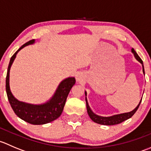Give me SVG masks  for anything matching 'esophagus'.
I'll use <instances>...</instances> for the list:
<instances>
[{
    "label": "esophagus",
    "instance_id": "esophagus-1",
    "mask_svg": "<svg viewBox=\"0 0 151 151\" xmlns=\"http://www.w3.org/2000/svg\"><path fill=\"white\" fill-rule=\"evenodd\" d=\"M76 79H77V80H81V77H80V75H77L76 76Z\"/></svg>",
    "mask_w": 151,
    "mask_h": 151
}]
</instances>
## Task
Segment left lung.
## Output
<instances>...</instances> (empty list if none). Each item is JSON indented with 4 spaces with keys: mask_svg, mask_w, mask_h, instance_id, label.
I'll use <instances>...</instances> for the list:
<instances>
[{
    "mask_svg": "<svg viewBox=\"0 0 151 151\" xmlns=\"http://www.w3.org/2000/svg\"><path fill=\"white\" fill-rule=\"evenodd\" d=\"M132 52L134 53V57L136 58L137 60H138L139 62L142 64V71L143 73L145 74V70H144V66H143V62L142 60V59L139 58V56L138 55L137 53L136 52L134 49H132ZM85 96H87V93L85 92ZM85 101H86V106H87V111H88V115L90 116L91 119L92 120L93 122L99 123V124H101V125H106V126H112V125H116V124H119V123L123 122L126 120L129 119V118H132V116L134 115V114L137 112V109L139 108V104H140L142 99L139 101V104L137 105L136 108H135L134 110H132V112H126V113H123V114H119V115H113V116H110V117H101V116H99V115H96L94 114L93 112H92V110L90 108L89 105H88V101H87V99L85 98Z\"/></svg>",
    "mask_w": 151,
    "mask_h": 151,
    "instance_id": "left-lung-1",
    "label": "left lung"
}]
</instances>
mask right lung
Returning a JSON list of instances; mask_svg holds the SVG:
<instances>
[{"label":"right lung","mask_w":151,"mask_h":151,"mask_svg":"<svg viewBox=\"0 0 151 151\" xmlns=\"http://www.w3.org/2000/svg\"><path fill=\"white\" fill-rule=\"evenodd\" d=\"M34 42V39H32L24 44L11 58L8 70H7L6 78V91L11 106L14 113L19 118L30 124L42 125L52 122L60 117L63 112L64 105L66 104L67 96L72 86L75 84L76 80L74 77H68L66 80H63L58 85V88L56 90L54 96L52 97L50 101L45 104L40 105L30 104L19 101L15 99L12 95L9 88V71L11 66L16 58V55L17 54L18 52L27 45H32Z\"/></svg>","instance_id":"add662e5"}]
</instances>
